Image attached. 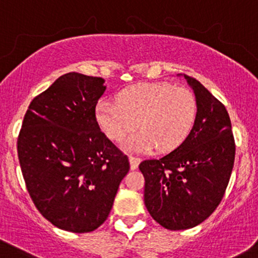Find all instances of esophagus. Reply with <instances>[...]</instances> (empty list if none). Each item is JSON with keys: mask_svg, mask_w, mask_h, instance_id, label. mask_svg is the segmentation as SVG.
Segmentation results:
<instances>
[{"mask_svg": "<svg viewBox=\"0 0 258 258\" xmlns=\"http://www.w3.org/2000/svg\"><path fill=\"white\" fill-rule=\"evenodd\" d=\"M128 158H130V163H131V170H136V168L139 167V163H140V161H141V158L136 157V156H132V155H130Z\"/></svg>", "mask_w": 258, "mask_h": 258, "instance_id": "1", "label": "esophagus"}]
</instances>
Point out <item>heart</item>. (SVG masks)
Returning <instances> with one entry per match:
<instances>
[{
  "label": "heart",
  "mask_w": 258,
  "mask_h": 258,
  "mask_svg": "<svg viewBox=\"0 0 258 258\" xmlns=\"http://www.w3.org/2000/svg\"><path fill=\"white\" fill-rule=\"evenodd\" d=\"M197 101L194 92L171 83H146L124 90L117 103L101 101L96 118L111 141H121L139 123L140 130L126 141L128 150L170 151L179 146L194 128Z\"/></svg>",
  "instance_id": "b5f03b06"
}]
</instances>
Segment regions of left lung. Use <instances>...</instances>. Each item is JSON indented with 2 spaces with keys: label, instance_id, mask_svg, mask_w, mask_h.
<instances>
[{
  "label": "left lung",
  "instance_id": "8db88e82",
  "mask_svg": "<svg viewBox=\"0 0 258 258\" xmlns=\"http://www.w3.org/2000/svg\"><path fill=\"white\" fill-rule=\"evenodd\" d=\"M197 101V117L187 139L158 160H145V205L167 230L204 222L222 201L235 162L236 145L225 105L194 77L184 75Z\"/></svg>",
  "mask_w": 258,
  "mask_h": 258
}]
</instances>
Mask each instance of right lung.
<instances>
[{
	"label": "right lung",
	"mask_w": 258,
	"mask_h": 258,
	"mask_svg": "<svg viewBox=\"0 0 258 258\" xmlns=\"http://www.w3.org/2000/svg\"><path fill=\"white\" fill-rule=\"evenodd\" d=\"M101 77L70 72L28 106L17 139L26 187L41 215L70 232H91L108 217L128 157L101 131Z\"/></svg>",
	"instance_id": "1"
}]
</instances>
